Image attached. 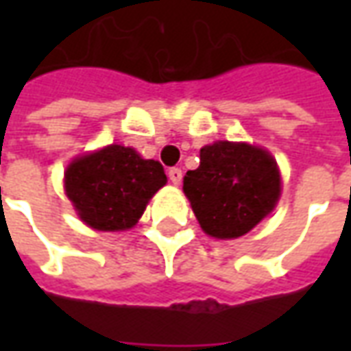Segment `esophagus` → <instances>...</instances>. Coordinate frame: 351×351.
Masks as SVG:
<instances>
[{
  "label": "esophagus",
  "instance_id": "1",
  "mask_svg": "<svg viewBox=\"0 0 351 351\" xmlns=\"http://www.w3.org/2000/svg\"><path fill=\"white\" fill-rule=\"evenodd\" d=\"M169 180L175 184V186H178V184L182 182V171L178 167L169 169Z\"/></svg>",
  "mask_w": 351,
  "mask_h": 351
}]
</instances>
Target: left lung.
<instances>
[{"label":"left lung","mask_w":351,"mask_h":351,"mask_svg":"<svg viewBox=\"0 0 351 351\" xmlns=\"http://www.w3.org/2000/svg\"><path fill=\"white\" fill-rule=\"evenodd\" d=\"M199 158V167L184 176V193L206 235L239 239L272 213L282 182L267 150L218 141L203 146Z\"/></svg>","instance_id":"8db88e82"}]
</instances>
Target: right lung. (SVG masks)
<instances>
[{
	"instance_id": "right-lung-1",
	"label": "right lung",
	"mask_w": 351,
	"mask_h": 351,
	"mask_svg": "<svg viewBox=\"0 0 351 351\" xmlns=\"http://www.w3.org/2000/svg\"><path fill=\"white\" fill-rule=\"evenodd\" d=\"M167 184L160 161L110 145L80 156L65 171V193L79 218L97 231L133 228L156 191Z\"/></svg>"
}]
</instances>
